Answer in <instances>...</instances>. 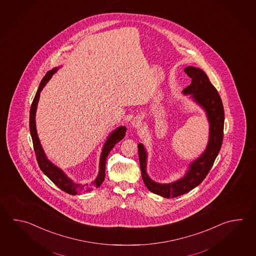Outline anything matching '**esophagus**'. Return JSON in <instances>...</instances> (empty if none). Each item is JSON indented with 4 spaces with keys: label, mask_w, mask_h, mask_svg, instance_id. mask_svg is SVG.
Listing matches in <instances>:
<instances>
[{
    "label": "esophagus",
    "mask_w": 256,
    "mask_h": 256,
    "mask_svg": "<svg viewBox=\"0 0 256 256\" xmlns=\"http://www.w3.org/2000/svg\"><path fill=\"white\" fill-rule=\"evenodd\" d=\"M141 121H142V118L140 116H136L134 120L132 121V126L135 128H138L141 125Z\"/></svg>",
    "instance_id": "esophagus-1"
}]
</instances>
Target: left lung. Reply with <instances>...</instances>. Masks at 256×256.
I'll use <instances>...</instances> for the list:
<instances>
[{
	"instance_id": "8db88e82",
	"label": "left lung",
	"mask_w": 256,
	"mask_h": 256,
	"mask_svg": "<svg viewBox=\"0 0 256 256\" xmlns=\"http://www.w3.org/2000/svg\"><path fill=\"white\" fill-rule=\"evenodd\" d=\"M184 72L192 80L191 84L184 90V93L191 94L194 100L204 108L208 114L210 123V135L206 150L198 160L190 164L189 170L183 178L174 183L162 184L152 181L146 174V153L142 144L138 146L141 174L146 186L152 193L166 198H178L202 183L212 168L217 154L221 150L224 138V111L219 93L209 80L208 75L201 68L186 67Z\"/></svg>"
}]
</instances>
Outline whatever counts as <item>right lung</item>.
Here are the masks:
<instances>
[{
    "label": "right lung",
    "instance_id": "obj_1",
    "mask_svg": "<svg viewBox=\"0 0 256 256\" xmlns=\"http://www.w3.org/2000/svg\"><path fill=\"white\" fill-rule=\"evenodd\" d=\"M57 68H54L50 70L45 75V77L42 80L40 83L39 88L36 92V95L34 96V102L32 103L30 110V136L32 138V143H34V150L36 154V160L39 164L40 168L44 174L48 176L54 182L58 188L62 189L64 192L70 194H78L85 193L88 192L93 189V188H98L105 178V168H106V158L108 154L110 153L111 150L115 146L118 142H120L121 140L124 138L125 136L126 128L125 126H120L116 130L111 133L110 138L106 140V144L104 145L103 150H102V156H100V172L98 178L95 179L94 182H92L90 186L85 184V186H80L78 184L74 183L72 179L68 178L66 174L63 173L60 169L55 166L52 162H50L47 158L45 156L44 150L40 143L39 138L37 135L36 131V126H35V113H36V108H37V104L39 102L40 93L42 90L44 88L45 84L47 83L48 80L52 76L54 72H56Z\"/></svg>",
    "mask_w": 256,
    "mask_h": 256
}]
</instances>
